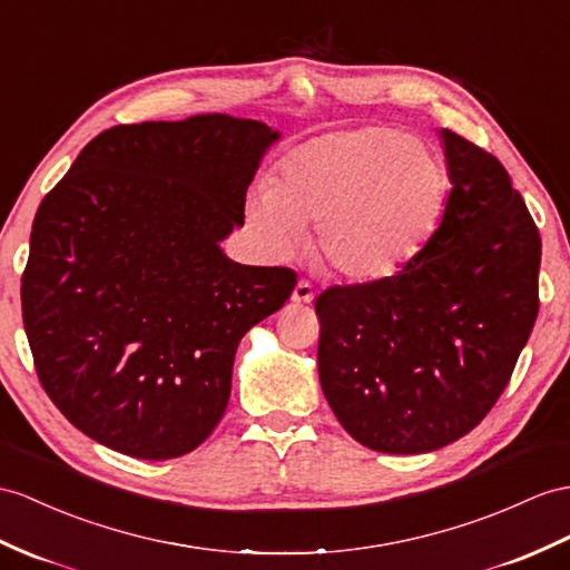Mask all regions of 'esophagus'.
I'll return each instance as SVG.
<instances>
[{"instance_id":"esophagus-1","label":"esophagus","mask_w":570,"mask_h":570,"mask_svg":"<svg viewBox=\"0 0 570 570\" xmlns=\"http://www.w3.org/2000/svg\"><path fill=\"white\" fill-rule=\"evenodd\" d=\"M293 302L295 304H309V302H314V289H312V285L307 281H299L297 283L295 293H293Z\"/></svg>"}]
</instances>
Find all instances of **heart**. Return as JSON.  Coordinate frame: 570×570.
Returning <instances> with one entry per match:
<instances>
[{"label": "heart", "mask_w": 570, "mask_h": 570, "mask_svg": "<svg viewBox=\"0 0 570 570\" xmlns=\"http://www.w3.org/2000/svg\"><path fill=\"white\" fill-rule=\"evenodd\" d=\"M452 178L438 151L392 128L318 135L258 186L246 219L277 258L316 225V256L351 283H382L409 268L448 213Z\"/></svg>", "instance_id": "1"}]
</instances>
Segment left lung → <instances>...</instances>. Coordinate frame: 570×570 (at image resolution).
Instances as JSON below:
<instances>
[{
  "instance_id": "left-lung-1",
  "label": "left lung",
  "mask_w": 570,
  "mask_h": 570,
  "mask_svg": "<svg viewBox=\"0 0 570 570\" xmlns=\"http://www.w3.org/2000/svg\"><path fill=\"white\" fill-rule=\"evenodd\" d=\"M440 137L452 190L433 242L390 281L333 285L314 304L324 396L374 452H433L474 430L539 312V229L505 166Z\"/></svg>"
}]
</instances>
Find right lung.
I'll return each mask as SVG.
<instances>
[{
    "mask_svg": "<svg viewBox=\"0 0 570 570\" xmlns=\"http://www.w3.org/2000/svg\"><path fill=\"white\" fill-rule=\"evenodd\" d=\"M277 137L222 114L116 125L40 203L23 328L46 394L91 440L174 460L222 421L242 336L297 285L219 248Z\"/></svg>",
    "mask_w": 570,
    "mask_h": 570,
    "instance_id": "right-lung-1",
    "label": "right lung"
}]
</instances>
